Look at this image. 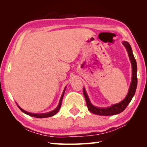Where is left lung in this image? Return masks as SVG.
I'll use <instances>...</instances> for the list:
<instances>
[{
  "label": "left lung",
  "instance_id": "left-lung-1",
  "mask_svg": "<svg viewBox=\"0 0 147 147\" xmlns=\"http://www.w3.org/2000/svg\"><path fill=\"white\" fill-rule=\"evenodd\" d=\"M123 44L124 46L126 47L127 50L129 58L131 61V67H132V77H131V82L129 89L128 93L126 95V98L124 99L123 101L118 104H114L110 107H108L107 108H96L92 105L91 103L89 101V97L85 91V89L84 88V95L86 98V104L88 106V108L90 112L93 113L96 115H104V116H109V115H113L116 114L120 113L122 111H123L126 109V107L128 105V104L130 102V101L132 99L134 94L136 93V90L137 88V85H138V78H137V63L136 60L132 53V50H131L130 45L128 42L124 41Z\"/></svg>",
  "mask_w": 147,
  "mask_h": 147
}]
</instances>
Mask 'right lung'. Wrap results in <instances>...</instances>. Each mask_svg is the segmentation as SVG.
<instances>
[{"mask_svg":"<svg viewBox=\"0 0 147 147\" xmlns=\"http://www.w3.org/2000/svg\"><path fill=\"white\" fill-rule=\"evenodd\" d=\"M65 88L64 91H63V94H62L61 95V97L60 98V100H59V104L57 108L54 109V110L51 111V112H49V113H41V114H36V113H29V112H27V111L23 110V109L20 108V107L17 105V106H18V108L21 109V110L23 111V112H24V113H26V115H28L30 116L31 117H36V118H46V117H52L55 115V114H56L58 112L59 109H60L61 108V101H62V99H63V95H64V93H65Z\"/></svg>","mask_w":147,"mask_h":147,"instance_id":"obj_1","label":"right lung"}]
</instances>
